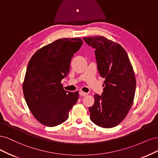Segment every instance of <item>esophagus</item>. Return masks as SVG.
<instances>
[{
  "mask_svg": "<svg viewBox=\"0 0 158 158\" xmlns=\"http://www.w3.org/2000/svg\"><path fill=\"white\" fill-rule=\"evenodd\" d=\"M79 94H80L81 96H86V95L88 94V93L83 92V91H81V92H79Z\"/></svg>",
  "mask_w": 158,
  "mask_h": 158,
  "instance_id": "obj_1",
  "label": "esophagus"
}]
</instances>
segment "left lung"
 I'll use <instances>...</instances> for the list:
<instances>
[{
    "label": "left lung",
    "mask_w": 158,
    "mask_h": 158,
    "mask_svg": "<svg viewBox=\"0 0 158 158\" xmlns=\"http://www.w3.org/2000/svg\"><path fill=\"white\" fill-rule=\"evenodd\" d=\"M95 49L98 70L105 79L102 96L94 94L89 108L90 118L103 128H112L123 121L133 105L136 79L128 55L121 46L102 36L85 37Z\"/></svg>",
    "instance_id": "1"
}]
</instances>
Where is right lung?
I'll return each instance as SVG.
<instances>
[{
  "mask_svg": "<svg viewBox=\"0 0 158 158\" xmlns=\"http://www.w3.org/2000/svg\"><path fill=\"white\" fill-rule=\"evenodd\" d=\"M83 43L81 38H64L39 49L30 59L23 92L38 121L47 127L62 124L79 99V92H68L61 83L69 72L71 60Z\"/></svg>",
  "mask_w": 158,
  "mask_h": 158,
  "instance_id": "1",
  "label": "right lung"
}]
</instances>
